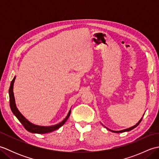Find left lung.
I'll return each instance as SVG.
<instances>
[{
    "instance_id": "8db88e82",
    "label": "left lung",
    "mask_w": 159,
    "mask_h": 159,
    "mask_svg": "<svg viewBox=\"0 0 159 159\" xmlns=\"http://www.w3.org/2000/svg\"><path fill=\"white\" fill-rule=\"evenodd\" d=\"M142 120V118H141V120H139V122H138L136 125H134V126H133V127H130V128H127V129H125V130H120V131H113V130H111L112 132H113V133H124V132H126V131H130V130H133V128H136L138 125L139 124V123L141 122V121Z\"/></svg>"
}]
</instances>
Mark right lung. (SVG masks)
Instances as JSON below:
<instances>
[{
    "instance_id": "1",
    "label": "right lung",
    "mask_w": 159,
    "mask_h": 159,
    "mask_svg": "<svg viewBox=\"0 0 159 159\" xmlns=\"http://www.w3.org/2000/svg\"><path fill=\"white\" fill-rule=\"evenodd\" d=\"M16 79V77H14L12 80L11 83V85H10V87L9 89V103H10V107H11V109L13 113L15 115L16 117L18 118V120L21 122V124L23 125V126L25 127L26 130H28L30 133H38V134H45L48 133H51V132L58 129L61 126H63V125L65 124L67 120L70 117V115L71 113V111H69L68 114H67V117L65 118V120H63L61 122L55 125V126H37V125L33 124L31 122L26 119V118L24 117L20 113V111L17 109L15 103V99H14V96H13V83H14Z\"/></svg>"
}]
</instances>
